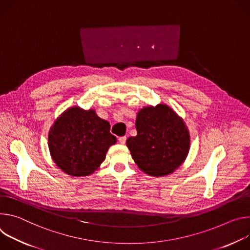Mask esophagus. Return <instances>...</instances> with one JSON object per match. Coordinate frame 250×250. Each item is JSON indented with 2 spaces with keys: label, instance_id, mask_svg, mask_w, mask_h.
Returning a JSON list of instances; mask_svg holds the SVG:
<instances>
[{
  "label": "esophagus",
  "instance_id": "esophagus-1",
  "mask_svg": "<svg viewBox=\"0 0 250 250\" xmlns=\"http://www.w3.org/2000/svg\"><path fill=\"white\" fill-rule=\"evenodd\" d=\"M126 140H127V137H126V136H123V137H120V138H119L120 144H125V143H126Z\"/></svg>",
  "mask_w": 250,
  "mask_h": 250
}]
</instances>
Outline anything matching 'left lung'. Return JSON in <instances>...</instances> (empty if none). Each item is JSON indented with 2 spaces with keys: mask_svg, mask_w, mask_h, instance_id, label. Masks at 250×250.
I'll return each instance as SVG.
<instances>
[{
  "mask_svg": "<svg viewBox=\"0 0 250 250\" xmlns=\"http://www.w3.org/2000/svg\"><path fill=\"white\" fill-rule=\"evenodd\" d=\"M137 136L126 144L138 168L152 177L172 174L186 161L189 147V131L169 105L159 103L138 111Z\"/></svg>",
  "mask_w": 250,
  "mask_h": 250,
  "instance_id": "left-lung-1",
  "label": "left lung"
}]
</instances>
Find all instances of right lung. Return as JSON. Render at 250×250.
<instances>
[{
  "label": "right lung",
  "mask_w": 250,
  "mask_h": 250,
  "mask_svg": "<svg viewBox=\"0 0 250 250\" xmlns=\"http://www.w3.org/2000/svg\"><path fill=\"white\" fill-rule=\"evenodd\" d=\"M117 142L108 121L94 109L68 107L48 131V150L52 161L71 177H86L100 168L110 146Z\"/></svg>",
  "instance_id": "1"
}]
</instances>
